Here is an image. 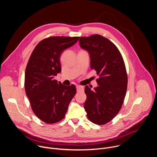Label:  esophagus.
I'll list each match as a JSON object with an SVG mask.
<instances>
[{
	"instance_id": "esophagus-1",
	"label": "esophagus",
	"mask_w": 157,
	"mask_h": 157,
	"mask_svg": "<svg viewBox=\"0 0 157 157\" xmlns=\"http://www.w3.org/2000/svg\"><path fill=\"white\" fill-rule=\"evenodd\" d=\"M76 90H77L78 92H79V91H82L84 90V87H83V86L77 85V86H76Z\"/></svg>"
}]
</instances>
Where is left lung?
<instances>
[{
  "instance_id": "obj_1",
  "label": "left lung",
  "mask_w": 157,
  "mask_h": 157,
  "mask_svg": "<svg viewBox=\"0 0 157 157\" xmlns=\"http://www.w3.org/2000/svg\"><path fill=\"white\" fill-rule=\"evenodd\" d=\"M79 41L89 54L91 68L99 76L94 91L85 86L84 107L89 121L103 125L119 113L124 102L127 87L125 63L115 44L100 35L81 37Z\"/></svg>"
}]
</instances>
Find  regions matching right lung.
<instances>
[{
	"mask_svg": "<svg viewBox=\"0 0 157 157\" xmlns=\"http://www.w3.org/2000/svg\"><path fill=\"white\" fill-rule=\"evenodd\" d=\"M79 37L52 36L40 41L28 61L25 89L36 116L47 124L62 120L76 94L74 84L64 86L54 77L61 71L60 56Z\"/></svg>",
	"mask_w": 157,
	"mask_h": 157,
	"instance_id": "add662e5",
	"label": "right lung"
}]
</instances>
